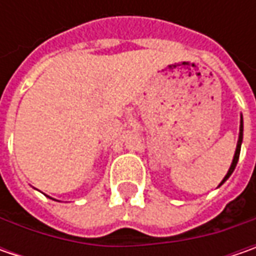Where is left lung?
I'll return each mask as SVG.
<instances>
[{
    "label": "left lung",
    "instance_id": "8db88e82",
    "mask_svg": "<svg viewBox=\"0 0 256 256\" xmlns=\"http://www.w3.org/2000/svg\"><path fill=\"white\" fill-rule=\"evenodd\" d=\"M242 135H244V122H242V116H241V125H240V138H238V144H236V151H235V155H234V160H232L231 164V168H230V171L228 174L225 175V178L222 180V182L220 185H222L224 182L226 181L230 176H231V174L235 170V166H236V164H238V160H240V152H241V144H242Z\"/></svg>",
    "mask_w": 256,
    "mask_h": 256
}]
</instances>
